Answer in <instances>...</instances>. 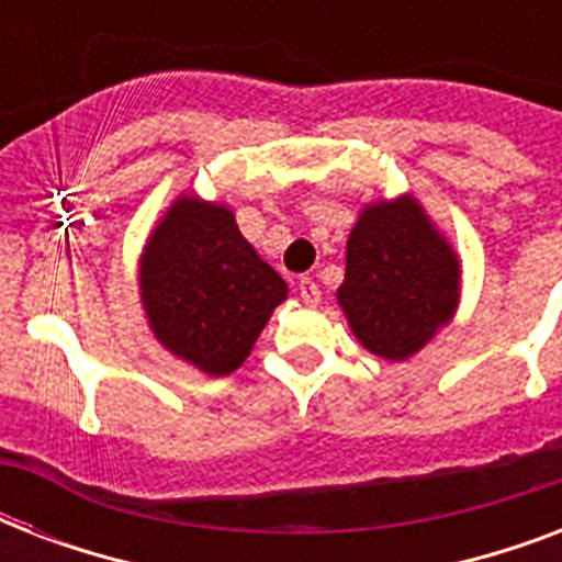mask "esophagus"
Segmentation results:
<instances>
[{
  "label": "esophagus",
  "mask_w": 562,
  "mask_h": 562,
  "mask_svg": "<svg viewBox=\"0 0 562 562\" xmlns=\"http://www.w3.org/2000/svg\"><path fill=\"white\" fill-rule=\"evenodd\" d=\"M297 291L300 297H303V303H308V306H317V303H321V289H317V282L312 280V277H300Z\"/></svg>",
  "instance_id": "esophagus-1"
}]
</instances>
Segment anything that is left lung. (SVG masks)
Here are the masks:
<instances>
[{"mask_svg": "<svg viewBox=\"0 0 562 562\" xmlns=\"http://www.w3.org/2000/svg\"><path fill=\"white\" fill-rule=\"evenodd\" d=\"M338 303L370 352L414 356L458 303V259L417 201L375 203L361 212L347 241Z\"/></svg>", "mask_w": 562, "mask_h": 562, "instance_id": "obj_1", "label": "left lung"}]
</instances>
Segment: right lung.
<instances>
[{"label":"right lung","mask_w":562,"mask_h":562,"mask_svg":"<svg viewBox=\"0 0 562 562\" xmlns=\"http://www.w3.org/2000/svg\"><path fill=\"white\" fill-rule=\"evenodd\" d=\"M143 303L175 356L224 375L247 352L289 289L236 227L233 212L183 198L145 247Z\"/></svg>","instance_id":"right-lung-1"}]
</instances>
